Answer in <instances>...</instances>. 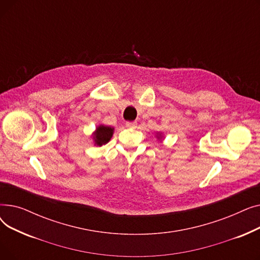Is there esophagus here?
Returning a JSON list of instances; mask_svg holds the SVG:
<instances>
[{
    "label": "esophagus",
    "mask_w": 260,
    "mask_h": 260,
    "mask_svg": "<svg viewBox=\"0 0 260 260\" xmlns=\"http://www.w3.org/2000/svg\"><path fill=\"white\" fill-rule=\"evenodd\" d=\"M125 125H126L127 127L135 128L136 126H137V122H136V121H127V122L125 123Z\"/></svg>",
    "instance_id": "1"
}]
</instances>
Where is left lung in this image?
<instances>
[{
    "instance_id": "left-lung-1",
    "label": "left lung",
    "mask_w": 260,
    "mask_h": 260,
    "mask_svg": "<svg viewBox=\"0 0 260 260\" xmlns=\"http://www.w3.org/2000/svg\"><path fill=\"white\" fill-rule=\"evenodd\" d=\"M159 138H161V134L159 135V137H158V139H159Z\"/></svg>"
}]
</instances>
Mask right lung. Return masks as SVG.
I'll return each mask as SVG.
<instances>
[{
    "instance_id": "right-lung-1",
    "label": "right lung",
    "mask_w": 260,
    "mask_h": 260,
    "mask_svg": "<svg viewBox=\"0 0 260 260\" xmlns=\"http://www.w3.org/2000/svg\"><path fill=\"white\" fill-rule=\"evenodd\" d=\"M113 134H114V127L105 126L102 124L99 125L92 134V139L94 141V145L102 146L106 144L113 137Z\"/></svg>"
}]
</instances>
